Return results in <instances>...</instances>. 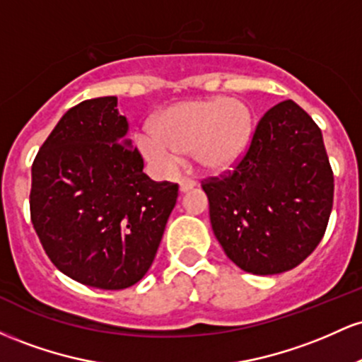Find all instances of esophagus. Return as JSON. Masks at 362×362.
Returning <instances> with one entry per match:
<instances>
[{
    "label": "esophagus",
    "mask_w": 362,
    "mask_h": 362,
    "mask_svg": "<svg viewBox=\"0 0 362 362\" xmlns=\"http://www.w3.org/2000/svg\"><path fill=\"white\" fill-rule=\"evenodd\" d=\"M178 185H180V192H189L190 189L195 187V180H192V178H182Z\"/></svg>",
    "instance_id": "esophagus-1"
}]
</instances>
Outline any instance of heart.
Returning a JSON list of instances; mask_svg holds the SVG:
<instances>
[{"label": "heart", "instance_id": "b5f03b06", "mask_svg": "<svg viewBox=\"0 0 362 362\" xmlns=\"http://www.w3.org/2000/svg\"><path fill=\"white\" fill-rule=\"evenodd\" d=\"M253 138V115L247 103L213 97L180 102L158 115L155 129L138 134L141 151L170 165L192 153L209 172L230 170L242 160Z\"/></svg>", "mask_w": 362, "mask_h": 362}]
</instances>
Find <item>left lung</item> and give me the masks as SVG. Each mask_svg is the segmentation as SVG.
Wrapping results in <instances>:
<instances>
[{"label":"left lung","mask_w":362,"mask_h":362,"mask_svg":"<svg viewBox=\"0 0 362 362\" xmlns=\"http://www.w3.org/2000/svg\"><path fill=\"white\" fill-rule=\"evenodd\" d=\"M202 190L228 259L257 276L291 271L317 248L334 204L322 131L298 103H277L233 172L206 180Z\"/></svg>","instance_id":"obj_1"}]
</instances>
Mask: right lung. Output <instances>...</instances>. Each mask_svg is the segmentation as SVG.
Segmentation results:
<instances>
[{"mask_svg": "<svg viewBox=\"0 0 362 362\" xmlns=\"http://www.w3.org/2000/svg\"><path fill=\"white\" fill-rule=\"evenodd\" d=\"M117 97L62 115L32 165L30 218L62 274L98 289L144 277L175 207L178 185L153 182L127 139Z\"/></svg>", "mask_w": 362, "mask_h": 362, "instance_id": "add662e5", "label": "right lung"}]
</instances>
